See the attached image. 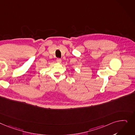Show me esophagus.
Returning <instances> with one entry per match:
<instances>
[{"instance_id":"1","label":"esophagus","mask_w":135,"mask_h":135,"mask_svg":"<svg viewBox=\"0 0 135 135\" xmlns=\"http://www.w3.org/2000/svg\"><path fill=\"white\" fill-rule=\"evenodd\" d=\"M56 61H57V63H59V64H61V62H62V61H61V60L60 59H56Z\"/></svg>"}]
</instances>
